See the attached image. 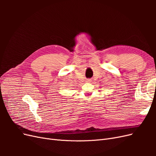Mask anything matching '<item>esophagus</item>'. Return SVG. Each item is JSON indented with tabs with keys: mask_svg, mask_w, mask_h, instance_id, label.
<instances>
[{
	"mask_svg": "<svg viewBox=\"0 0 156 156\" xmlns=\"http://www.w3.org/2000/svg\"><path fill=\"white\" fill-rule=\"evenodd\" d=\"M91 81V79H88V80H87V82H88V83H90Z\"/></svg>",
	"mask_w": 156,
	"mask_h": 156,
	"instance_id": "obj_1",
	"label": "esophagus"
}]
</instances>
